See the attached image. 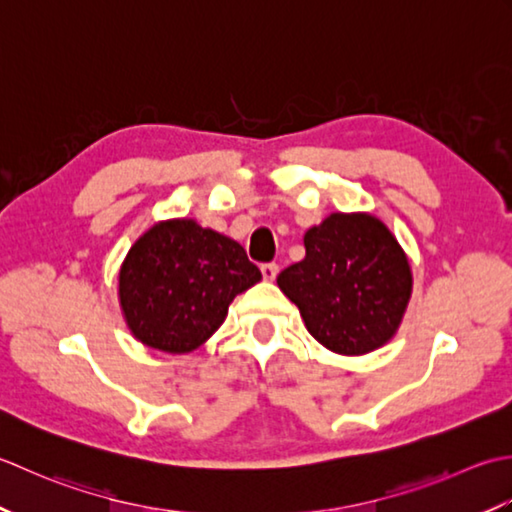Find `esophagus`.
I'll list each match as a JSON object with an SVG mask.
<instances>
[{
    "mask_svg": "<svg viewBox=\"0 0 512 512\" xmlns=\"http://www.w3.org/2000/svg\"><path fill=\"white\" fill-rule=\"evenodd\" d=\"M260 271H263L265 280H274L278 276V265L276 263H265L263 267H260Z\"/></svg>",
    "mask_w": 512,
    "mask_h": 512,
    "instance_id": "34e87169",
    "label": "esophagus"
}]
</instances>
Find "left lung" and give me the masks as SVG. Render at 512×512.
<instances>
[{"instance_id": "1", "label": "left lung", "mask_w": 512, "mask_h": 512, "mask_svg": "<svg viewBox=\"0 0 512 512\" xmlns=\"http://www.w3.org/2000/svg\"><path fill=\"white\" fill-rule=\"evenodd\" d=\"M305 258L278 274L307 331L342 356L387 344L409 305L413 276L404 249L371 214L327 216L307 229Z\"/></svg>"}]
</instances>
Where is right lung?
I'll use <instances>...</instances> for the list:
<instances>
[{"label":"right lung","mask_w":512,"mask_h":512,"mask_svg":"<svg viewBox=\"0 0 512 512\" xmlns=\"http://www.w3.org/2000/svg\"><path fill=\"white\" fill-rule=\"evenodd\" d=\"M260 278L232 238L174 218L152 225L130 247L119 271V302L145 347L187 353L223 325L229 302Z\"/></svg>","instance_id":"add662e5"}]
</instances>
